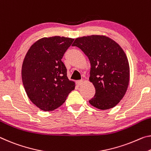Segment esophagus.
Segmentation results:
<instances>
[{
  "label": "esophagus",
  "mask_w": 151,
  "mask_h": 151,
  "mask_svg": "<svg viewBox=\"0 0 151 151\" xmlns=\"http://www.w3.org/2000/svg\"><path fill=\"white\" fill-rule=\"evenodd\" d=\"M83 83V80H79V81H76V84L78 86L81 85Z\"/></svg>",
  "instance_id": "esophagus-1"
}]
</instances>
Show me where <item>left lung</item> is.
<instances>
[{
    "label": "left lung",
    "mask_w": 151,
    "mask_h": 151,
    "mask_svg": "<svg viewBox=\"0 0 151 151\" xmlns=\"http://www.w3.org/2000/svg\"><path fill=\"white\" fill-rule=\"evenodd\" d=\"M73 46L82 50L89 60V80L95 88V94L88 102L100 109L116 106L127 90L130 68L125 52L119 45L104 35L78 37Z\"/></svg>",
    "instance_id": "left-lung-1"
}]
</instances>
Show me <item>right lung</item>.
<instances>
[{"label": "right lung", "mask_w": 151, "mask_h": 151, "mask_svg": "<svg viewBox=\"0 0 151 151\" xmlns=\"http://www.w3.org/2000/svg\"><path fill=\"white\" fill-rule=\"evenodd\" d=\"M74 39L54 36L34 43L24 58L21 76L28 97L45 111L58 108L75 89V83L67 77L62 61Z\"/></svg>", "instance_id": "1"}]
</instances>
